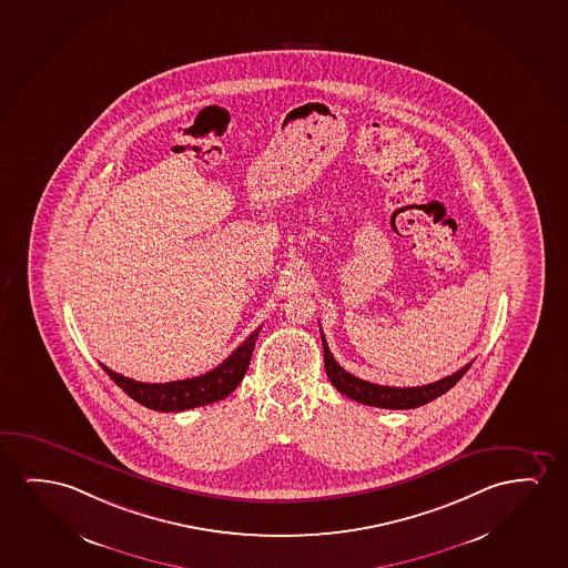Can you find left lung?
Here are the masks:
<instances>
[{"label": "left lung", "instance_id": "1", "mask_svg": "<svg viewBox=\"0 0 568 568\" xmlns=\"http://www.w3.org/2000/svg\"><path fill=\"white\" fill-rule=\"evenodd\" d=\"M321 343H323V356H325V372L331 384L335 385L336 392L369 407L400 408V410L420 407L449 392L465 376V372L471 368V364H467L464 368L457 369L456 374L442 377L434 384L418 385V387H387V385L369 384L359 377L352 376L336 364L323 333H321Z\"/></svg>", "mask_w": 568, "mask_h": 568}]
</instances>
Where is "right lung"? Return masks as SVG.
I'll return each instance as SVG.
<instances>
[{"label":"right lung","mask_w":568,"mask_h":568,"mask_svg":"<svg viewBox=\"0 0 568 568\" xmlns=\"http://www.w3.org/2000/svg\"><path fill=\"white\" fill-rule=\"evenodd\" d=\"M261 328L263 327H256L241 343V346L233 351L232 356H227L217 368L210 369L202 376L191 377V379L169 382V384H144V382L120 376L103 364H101V368L106 372V376L111 377L114 384L119 385L122 392L129 393L132 399L152 410L181 413L189 408L204 407L210 403L225 399L241 384V379L247 372L256 336Z\"/></svg>","instance_id":"obj_1"}]
</instances>
